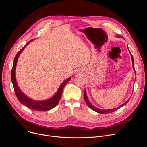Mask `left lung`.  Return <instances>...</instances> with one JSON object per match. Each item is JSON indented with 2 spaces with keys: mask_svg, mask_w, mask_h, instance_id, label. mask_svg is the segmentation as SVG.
Wrapping results in <instances>:
<instances>
[{
  "mask_svg": "<svg viewBox=\"0 0 147 147\" xmlns=\"http://www.w3.org/2000/svg\"><path fill=\"white\" fill-rule=\"evenodd\" d=\"M119 37H120L119 35L118 36ZM129 52H130V54H131V57H132V62H133V68H134V71H135V69H134V59H133V55H131V52H130V51H129ZM84 99H85V101H86V103H87V105L91 109H92L93 111H95V112H98V113H102V114H104V113H112V112H115V111H117V110H118L119 109H120V107H123L124 105H126L127 103V102H129V99L127 101V102H125L124 103H123V105H121V106H120V107H117V108H114V109H107V110H102V109H98V108H95V107H94L93 105H91V103L89 102V100H88V98H87V94H86V90H84Z\"/></svg>",
  "mask_w": 147,
  "mask_h": 147,
  "instance_id": "1",
  "label": "left lung"
}]
</instances>
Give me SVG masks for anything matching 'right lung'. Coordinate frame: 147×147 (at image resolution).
Masks as SVG:
<instances>
[{"label":"right lung","instance_id":"1","mask_svg":"<svg viewBox=\"0 0 147 147\" xmlns=\"http://www.w3.org/2000/svg\"><path fill=\"white\" fill-rule=\"evenodd\" d=\"M30 41L28 42L27 44V45L30 42ZM26 46H24L23 48L21 49L17 53L14 60L13 65L11 69V80L14 87L15 94L18 100L20 102V103L23 104L24 105H25L29 109L31 110L38 111H48L51 109H53L58 104L61 97L63 90V88L68 83V82L70 80L71 77L67 78L65 81L62 82L56 94L49 99L43 100V101H35L27 97L22 91H21L18 87L17 86L16 80V77H15V70H16V67L18 58L20 53H22V52L23 51V49L26 47Z\"/></svg>","mask_w":147,"mask_h":147}]
</instances>
